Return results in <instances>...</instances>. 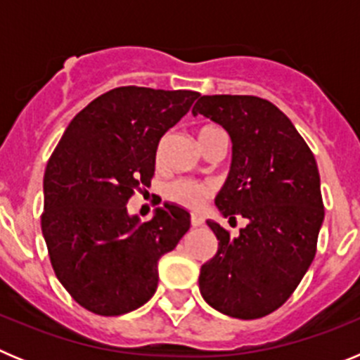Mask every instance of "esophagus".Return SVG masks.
<instances>
[{"label": "esophagus", "mask_w": 360, "mask_h": 360, "mask_svg": "<svg viewBox=\"0 0 360 360\" xmlns=\"http://www.w3.org/2000/svg\"><path fill=\"white\" fill-rule=\"evenodd\" d=\"M203 224V218L200 214H191V225L193 227H200Z\"/></svg>", "instance_id": "esophagus-1"}]
</instances>
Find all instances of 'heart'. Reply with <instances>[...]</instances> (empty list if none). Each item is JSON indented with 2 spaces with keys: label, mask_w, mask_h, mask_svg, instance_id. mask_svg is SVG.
Here are the masks:
<instances>
[{
  "label": "heart",
  "mask_w": 360,
  "mask_h": 360,
  "mask_svg": "<svg viewBox=\"0 0 360 360\" xmlns=\"http://www.w3.org/2000/svg\"><path fill=\"white\" fill-rule=\"evenodd\" d=\"M214 129L212 126H205L198 131V139H202L207 131ZM211 195V187L205 186V184L198 182H187V180H180V182H174L173 186L167 189V196H169L173 202L180 203V205H186L189 209H200L205 203L207 196Z\"/></svg>",
  "instance_id": "heart-1"
}]
</instances>
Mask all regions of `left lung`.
<instances>
[{
  "mask_svg": "<svg viewBox=\"0 0 360 360\" xmlns=\"http://www.w3.org/2000/svg\"><path fill=\"white\" fill-rule=\"evenodd\" d=\"M219 124L232 142L231 171L214 198L221 216L249 219L232 238L214 219V257L200 270L205 303L257 319L281 307L314 262L324 219L316 158L285 113L252 95H203L193 115Z\"/></svg>",
  "mask_w": 360,
  "mask_h": 360,
  "instance_id": "8db88e82",
  "label": "left lung"
}]
</instances>
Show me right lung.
I'll list each match as a JSON object with an SVG mask.
<instances>
[{
	"label": "right lung",
	"mask_w": 360,
	"mask_h": 360,
	"mask_svg": "<svg viewBox=\"0 0 360 360\" xmlns=\"http://www.w3.org/2000/svg\"><path fill=\"white\" fill-rule=\"evenodd\" d=\"M200 97L191 90L115 88L73 117L44 171L41 216L53 272L86 310L122 316L141 308L158 285V259L189 231L176 203L149 221L128 212L149 187L157 148Z\"/></svg>",
	"instance_id": "right-lung-1"
}]
</instances>
